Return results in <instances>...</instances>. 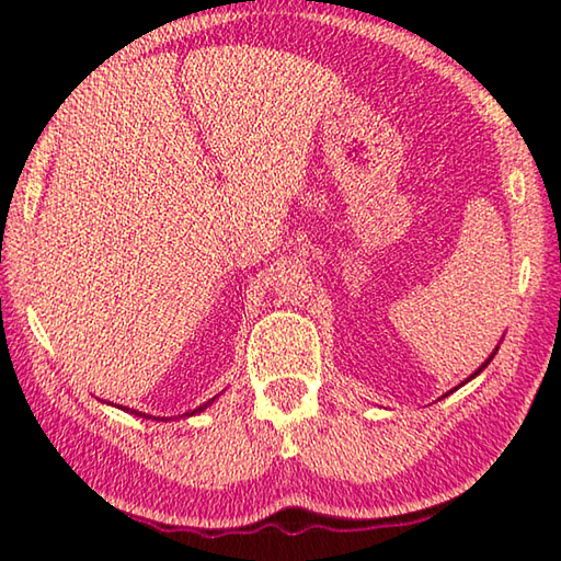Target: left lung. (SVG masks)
<instances>
[{"instance_id": "1", "label": "left lung", "mask_w": 561, "mask_h": 561, "mask_svg": "<svg viewBox=\"0 0 561 561\" xmlns=\"http://www.w3.org/2000/svg\"><path fill=\"white\" fill-rule=\"evenodd\" d=\"M492 356H494V354H492ZM492 356H490V359H486V362H484V364L480 366V371H482V368H486V364H490V362H492ZM480 371H474V376H478ZM474 376H470V378H474ZM470 378H468V380H470Z\"/></svg>"}]
</instances>
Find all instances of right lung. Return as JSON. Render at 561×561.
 Returning <instances> with one entry per match:
<instances>
[{"instance_id": "add662e5", "label": "right lung", "mask_w": 561, "mask_h": 561, "mask_svg": "<svg viewBox=\"0 0 561 561\" xmlns=\"http://www.w3.org/2000/svg\"><path fill=\"white\" fill-rule=\"evenodd\" d=\"M209 402H214V398H211ZM209 402H205V404H199V408H197V410H193V412H185V414H181V416H187V414H197V412H202V410H205ZM127 412H129V414H137V416H145V420H173V416H151V414H145V412H137V410H127Z\"/></svg>"}]
</instances>
